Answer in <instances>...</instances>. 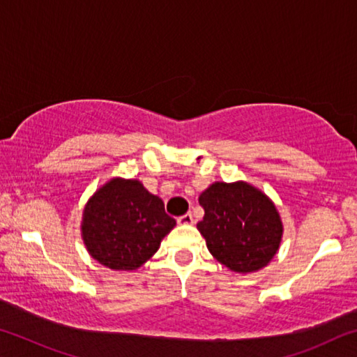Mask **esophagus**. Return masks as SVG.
Returning a JSON list of instances; mask_svg holds the SVG:
<instances>
[{"label": "esophagus", "mask_w": 357, "mask_h": 357, "mask_svg": "<svg viewBox=\"0 0 357 357\" xmlns=\"http://www.w3.org/2000/svg\"><path fill=\"white\" fill-rule=\"evenodd\" d=\"M178 223H179V225H192V223H193V215L190 213L181 215V217H178Z\"/></svg>", "instance_id": "esophagus-1"}]
</instances>
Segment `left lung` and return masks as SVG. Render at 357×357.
<instances>
[{"instance_id":"1","label":"left lung","mask_w":357,"mask_h":357,"mask_svg":"<svg viewBox=\"0 0 357 357\" xmlns=\"http://www.w3.org/2000/svg\"><path fill=\"white\" fill-rule=\"evenodd\" d=\"M204 217L197 223L208 250L229 271L249 274L268 266L283 236L274 202L245 181L211 184L198 197Z\"/></svg>"}]
</instances>
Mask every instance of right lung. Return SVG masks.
<instances>
[{
	"label": "right lung",
	"instance_id": "add662e5",
	"mask_svg": "<svg viewBox=\"0 0 357 357\" xmlns=\"http://www.w3.org/2000/svg\"><path fill=\"white\" fill-rule=\"evenodd\" d=\"M176 225L164 202L138 179L112 178L84 204L82 239L89 255L113 271H135Z\"/></svg>",
	"mask_w": 357,
	"mask_h": 357
}]
</instances>
